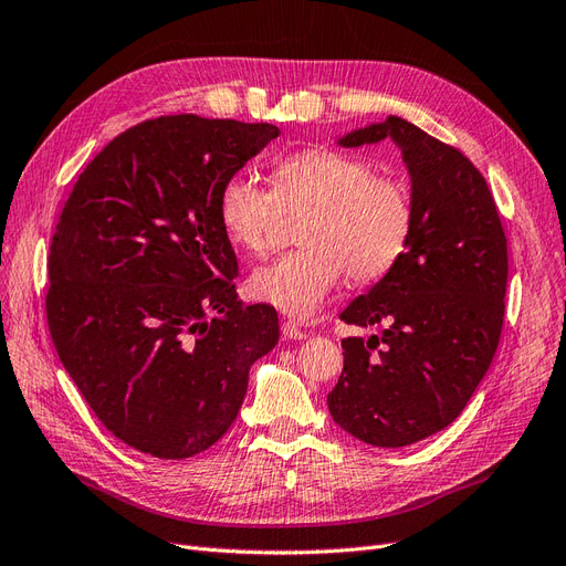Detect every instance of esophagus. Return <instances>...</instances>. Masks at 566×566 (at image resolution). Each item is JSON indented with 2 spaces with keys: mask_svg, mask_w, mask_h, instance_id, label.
Instances as JSON below:
<instances>
[{
  "mask_svg": "<svg viewBox=\"0 0 566 566\" xmlns=\"http://www.w3.org/2000/svg\"><path fill=\"white\" fill-rule=\"evenodd\" d=\"M281 333L285 339H304L306 337V331L302 328V323H297L295 318H283Z\"/></svg>",
  "mask_w": 566,
  "mask_h": 566,
  "instance_id": "34e87169",
  "label": "esophagus"
}]
</instances>
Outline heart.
Returning a JSON list of instances; mask_svg holds the SVG:
<instances>
[{"mask_svg": "<svg viewBox=\"0 0 566 566\" xmlns=\"http://www.w3.org/2000/svg\"><path fill=\"white\" fill-rule=\"evenodd\" d=\"M271 179L273 193L248 175H231L217 196L221 229L252 254L269 252L279 208H312L297 235L304 248L252 273L254 297L306 316L347 273L366 287L401 262L416 231V200L406 181L378 175L364 156L325 146L290 153Z\"/></svg>", "mask_w": 566, "mask_h": 566, "instance_id": "obj_1", "label": "heart"}]
</instances>
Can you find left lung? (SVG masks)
I'll return each instance as SVG.
<instances>
[{
    "instance_id": "obj_1",
    "label": "left lung",
    "mask_w": 566,
    "mask_h": 566,
    "mask_svg": "<svg viewBox=\"0 0 566 566\" xmlns=\"http://www.w3.org/2000/svg\"><path fill=\"white\" fill-rule=\"evenodd\" d=\"M385 139L413 181L416 231L401 262L339 314L385 331L342 339L328 408L352 437L399 449L449 427L486 375L505 318L507 238L486 179L458 148L397 115L339 144Z\"/></svg>"
}]
</instances>
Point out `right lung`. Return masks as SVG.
Returning <instances> with one entry per match:
<instances>
[{"instance_id": "obj_1", "label": "right lung", "mask_w": 566, "mask_h": 566, "mask_svg": "<svg viewBox=\"0 0 566 566\" xmlns=\"http://www.w3.org/2000/svg\"><path fill=\"white\" fill-rule=\"evenodd\" d=\"M279 127L163 115L84 167L49 250L46 323L106 430L163 460L227 434L279 314L243 304L219 188Z\"/></svg>"}]
</instances>
